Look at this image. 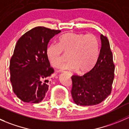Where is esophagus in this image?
I'll list each match as a JSON object with an SVG mask.
<instances>
[{
    "label": "esophagus",
    "instance_id": "esophagus-1",
    "mask_svg": "<svg viewBox=\"0 0 129 129\" xmlns=\"http://www.w3.org/2000/svg\"><path fill=\"white\" fill-rule=\"evenodd\" d=\"M64 72H66V73H67V74H68V75H72V74H71V73H70L69 72H68V71H64Z\"/></svg>",
    "mask_w": 129,
    "mask_h": 129
}]
</instances>
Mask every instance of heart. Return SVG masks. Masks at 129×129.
Segmentation results:
<instances>
[{"instance_id": "b5f03b06", "label": "heart", "mask_w": 129, "mask_h": 129, "mask_svg": "<svg viewBox=\"0 0 129 129\" xmlns=\"http://www.w3.org/2000/svg\"><path fill=\"white\" fill-rule=\"evenodd\" d=\"M57 44L47 47L46 55L52 67H59L68 54L69 61L62 66L64 69H77L79 72L90 70L97 62L99 55V39L92 34L69 32L62 35Z\"/></svg>"}]
</instances>
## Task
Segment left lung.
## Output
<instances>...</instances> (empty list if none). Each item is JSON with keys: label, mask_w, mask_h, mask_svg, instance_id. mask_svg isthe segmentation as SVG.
<instances>
[{"label": "left lung", "mask_w": 129, "mask_h": 129, "mask_svg": "<svg viewBox=\"0 0 129 129\" xmlns=\"http://www.w3.org/2000/svg\"><path fill=\"white\" fill-rule=\"evenodd\" d=\"M101 49L94 67L84 75L72 76V98L77 105H93L101 103L110 94L115 65L106 36L101 34Z\"/></svg>", "instance_id": "1"}]
</instances>
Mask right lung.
<instances>
[{
	"label": "right lung",
	"mask_w": 129,
	"mask_h": 129,
	"mask_svg": "<svg viewBox=\"0 0 129 129\" xmlns=\"http://www.w3.org/2000/svg\"><path fill=\"white\" fill-rule=\"evenodd\" d=\"M60 30L36 27L18 40L10 58L13 91L24 102L39 103L49 87L48 78L54 72L46 55L49 40Z\"/></svg>",
	"instance_id": "obj_1"
}]
</instances>
